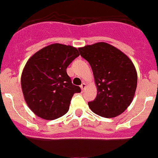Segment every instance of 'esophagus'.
I'll list each match as a JSON object with an SVG mask.
<instances>
[{"mask_svg": "<svg viewBox=\"0 0 158 158\" xmlns=\"http://www.w3.org/2000/svg\"><path fill=\"white\" fill-rule=\"evenodd\" d=\"M81 89L82 91H84V90L86 89V84L85 83H82L81 85Z\"/></svg>", "mask_w": 158, "mask_h": 158, "instance_id": "34e87169", "label": "esophagus"}]
</instances>
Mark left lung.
<instances>
[{"label":"left lung","instance_id":"obj_1","mask_svg":"<svg viewBox=\"0 0 158 158\" xmlns=\"http://www.w3.org/2000/svg\"><path fill=\"white\" fill-rule=\"evenodd\" d=\"M93 69L97 95L89 108L104 118L121 115L131 104L138 82L129 57L109 43L100 42L78 48Z\"/></svg>","mask_w":158,"mask_h":158}]
</instances>
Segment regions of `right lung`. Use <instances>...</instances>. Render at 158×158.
Masks as SVG:
<instances>
[{
    "mask_svg": "<svg viewBox=\"0 0 158 158\" xmlns=\"http://www.w3.org/2000/svg\"><path fill=\"white\" fill-rule=\"evenodd\" d=\"M79 55L76 47L53 43L27 60L20 82L25 102L35 115L54 120L69 111L73 96L81 89L73 85L66 68Z\"/></svg>",
    "mask_w": 158,
    "mask_h": 158,
    "instance_id": "obj_1",
    "label": "right lung"
}]
</instances>
